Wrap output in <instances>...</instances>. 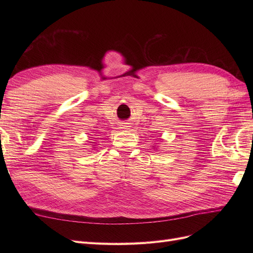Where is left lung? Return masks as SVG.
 Wrapping results in <instances>:
<instances>
[{
  "instance_id": "1",
  "label": "left lung",
  "mask_w": 253,
  "mask_h": 253,
  "mask_svg": "<svg viewBox=\"0 0 253 253\" xmlns=\"http://www.w3.org/2000/svg\"><path fill=\"white\" fill-rule=\"evenodd\" d=\"M152 148H154V149H156V150H157V147H156V145H153Z\"/></svg>"
}]
</instances>
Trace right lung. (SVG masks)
<instances>
[{
    "instance_id": "right-lung-1",
    "label": "right lung",
    "mask_w": 253,
    "mask_h": 253,
    "mask_svg": "<svg viewBox=\"0 0 253 253\" xmlns=\"http://www.w3.org/2000/svg\"><path fill=\"white\" fill-rule=\"evenodd\" d=\"M93 145H94V144H93ZM94 148H95V147H94Z\"/></svg>"
}]
</instances>
